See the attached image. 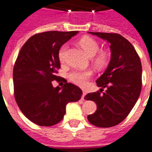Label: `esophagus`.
Segmentation results:
<instances>
[{
    "mask_svg": "<svg viewBox=\"0 0 152 152\" xmlns=\"http://www.w3.org/2000/svg\"><path fill=\"white\" fill-rule=\"evenodd\" d=\"M86 94H87V93H86V91H83V94H82V96H81V100H84V96H85Z\"/></svg>",
    "mask_w": 152,
    "mask_h": 152,
    "instance_id": "1",
    "label": "esophagus"
}]
</instances>
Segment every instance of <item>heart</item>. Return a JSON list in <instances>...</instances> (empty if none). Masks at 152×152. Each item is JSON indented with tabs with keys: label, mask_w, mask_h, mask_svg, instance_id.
Instances as JSON below:
<instances>
[{
	"label": "heart",
	"mask_w": 152,
	"mask_h": 152,
	"mask_svg": "<svg viewBox=\"0 0 152 152\" xmlns=\"http://www.w3.org/2000/svg\"><path fill=\"white\" fill-rule=\"evenodd\" d=\"M78 45L83 49L89 57H93V63L97 68H102L107 64L108 55L105 51H99L100 45L98 42L91 36H85L78 41ZM58 58L63 62L66 56V45H62L58 50ZM92 75L91 71H74L69 74V79L72 82L79 86L84 87L87 84L88 80Z\"/></svg>",
	"instance_id": "heart-1"
}]
</instances>
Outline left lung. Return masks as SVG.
<instances>
[{"label": "left lung", "instance_id": "left-lung-1", "mask_svg": "<svg viewBox=\"0 0 152 152\" xmlns=\"http://www.w3.org/2000/svg\"><path fill=\"white\" fill-rule=\"evenodd\" d=\"M110 44L111 58L104 73L96 80L100 91L90 93L85 100L94 101L96 110L88 115L91 124L107 128L123 121L133 108L142 90V64L133 45L118 33H94ZM103 88L107 89L101 95Z\"/></svg>", "mask_w": 152, "mask_h": 152}]
</instances>
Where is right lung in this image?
<instances>
[{"instance_id": "right-lung-1", "label": "right lung", "mask_w": 152, "mask_h": 152, "mask_svg": "<svg viewBox=\"0 0 152 152\" xmlns=\"http://www.w3.org/2000/svg\"><path fill=\"white\" fill-rule=\"evenodd\" d=\"M78 31H48L33 35L19 52L13 71L14 97L24 116L33 123L52 126L59 123L69 102L78 101L82 91L66 83L53 88L60 61L58 50Z\"/></svg>"}]
</instances>
